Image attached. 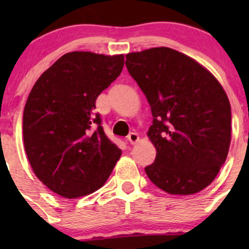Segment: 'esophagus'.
Listing matches in <instances>:
<instances>
[{
	"instance_id": "34e87169",
	"label": "esophagus",
	"mask_w": 249,
	"mask_h": 249,
	"mask_svg": "<svg viewBox=\"0 0 249 249\" xmlns=\"http://www.w3.org/2000/svg\"><path fill=\"white\" fill-rule=\"evenodd\" d=\"M139 139H140V137H139V135L136 134V132H131V134L127 136V141H129L131 144H135V143L139 142Z\"/></svg>"
}]
</instances>
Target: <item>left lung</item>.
Returning <instances> with one entry per match:
<instances>
[{"label":"left lung","instance_id":"8db88e82","mask_svg":"<svg viewBox=\"0 0 249 249\" xmlns=\"http://www.w3.org/2000/svg\"><path fill=\"white\" fill-rule=\"evenodd\" d=\"M126 69L148 100L157 148L148 178L173 195H190L210 185L227 160L231 107L224 89L192 57L160 47L129 53Z\"/></svg>","mask_w":249,"mask_h":249}]
</instances>
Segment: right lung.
<instances>
[{
  "mask_svg": "<svg viewBox=\"0 0 249 249\" xmlns=\"http://www.w3.org/2000/svg\"><path fill=\"white\" fill-rule=\"evenodd\" d=\"M124 55L72 52L37 79L27 97L22 135L39 180L76 199L100 189L122 155L95 114L97 96L122 73Z\"/></svg>",
  "mask_w": 249,
  "mask_h": 249,
  "instance_id": "obj_1",
  "label": "right lung"
}]
</instances>
